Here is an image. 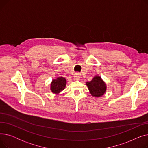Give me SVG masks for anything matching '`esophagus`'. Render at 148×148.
I'll use <instances>...</instances> for the list:
<instances>
[{"instance_id": "obj_1", "label": "esophagus", "mask_w": 148, "mask_h": 148, "mask_svg": "<svg viewBox=\"0 0 148 148\" xmlns=\"http://www.w3.org/2000/svg\"><path fill=\"white\" fill-rule=\"evenodd\" d=\"M80 75H80V73H76L74 74V79H75V80H79V79L80 78Z\"/></svg>"}]
</instances>
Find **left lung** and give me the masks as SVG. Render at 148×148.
Returning a JSON list of instances; mask_svg holds the SVG:
<instances>
[{
	"instance_id": "left-lung-1",
	"label": "left lung",
	"mask_w": 148,
	"mask_h": 148,
	"mask_svg": "<svg viewBox=\"0 0 148 148\" xmlns=\"http://www.w3.org/2000/svg\"><path fill=\"white\" fill-rule=\"evenodd\" d=\"M86 85L91 95L94 97L103 96L107 89L105 82L100 76H95L90 82H86Z\"/></svg>"
}]
</instances>
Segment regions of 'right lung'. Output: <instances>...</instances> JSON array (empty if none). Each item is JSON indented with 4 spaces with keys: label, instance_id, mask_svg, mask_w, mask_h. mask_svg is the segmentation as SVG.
I'll use <instances>...</instances> for the list:
<instances>
[{
    "label": "right lung",
    "instance_id": "1",
    "mask_svg": "<svg viewBox=\"0 0 148 148\" xmlns=\"http://www.w3.org/2000/svg\"><path fill=\"white\" fill-rule=\"evenodd\" d=\"M66 84V80L64 77H58V78L54 79L51 83L50 89L53 94H58L63 90Z\"/></svg>",
    "mask_w": 148,
    "mask_h": 148
}]
</instances>
